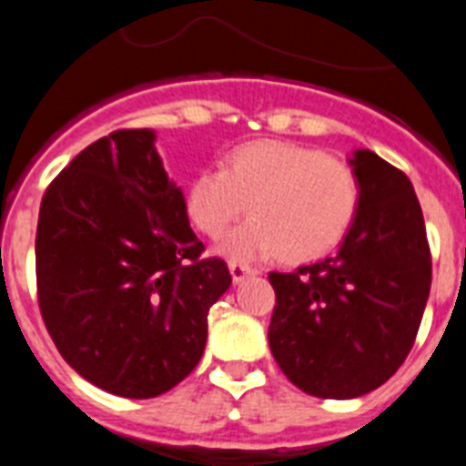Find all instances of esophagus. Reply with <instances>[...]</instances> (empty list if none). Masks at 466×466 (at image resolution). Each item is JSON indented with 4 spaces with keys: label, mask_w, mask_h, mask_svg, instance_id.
Returning a JSON list of instances; mask_svg holds the SVG:
<instances>
[{
    "label": "esophagus",
    "mask_w": 466,
    "mask_h": 466,
    "mask_svg": "<svg viewBox=\"0 0 466 466\" xmlns=\"http://www.w3.org/2000/svg\"><path fill=\"white\" fill-rule=\"evenodd\" d=\"M228 268H230V276H233V282H242L245 278H249V276H254V273H257L252 266L238 264V261H230Z\"/></svg>",
    "instance_id": "34e87169"
}]
</instances>
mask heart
<instances>
[{
    "mask_svg": "<svg viewBox=\"0 0 466 466\" xmlns=\"http://www.w3.org/2000/svg\"><path fill=\"white\" fill-rule=\"evenodd\" d=\"M252 217L221 240L233 261L278 254L316 259L332 252L356 221L360 181L353 167L292 141H252L230 150L224 169L207 167L190 178L186 212L193 226L218 238L245 209Z\"/></svg>",
    "mask_w": 466,
    "mask_h": 466,
    "instance_id": "obj_1",
    "label": "heart"
}]
</instances>
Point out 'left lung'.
I'll return each mask as SVG.
<instances>
[{
	"instance_id": "obj_1",
	"label": "left lung",
	"mask_w": 466,
	"mask_h": 466,
	"mask_svg": "<svg viewBox=\"0 0 466 466\" xmlns=\"http://www.w3.org/2000/svg\"><path fill=\"white\" fill-rule=\"evenodd\" d=\"M356 221L335 257L268 273L276 309L268 344L294 387L356 399L381 387L410 353L431 289V252L410 178L356 150Z\"/></svg>"
}]
</instances>
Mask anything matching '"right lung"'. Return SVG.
<instances>
[{"label":"right lung","instance_id":"add662e5","mask_svg":"<svg viewBox=\"0 0 466 466\" xmlns=\"http://www.w3.org/2000/svg\"><path fill=\"white\" fill-rule=\"evenodd\" d=\"M150 129L86 146L42 198L37 301L66 363L122 399H153L200 363L209 306L228 289L202 257Z\"/></svg>","mask_w":466,"mask_h":466}]
</instances>
